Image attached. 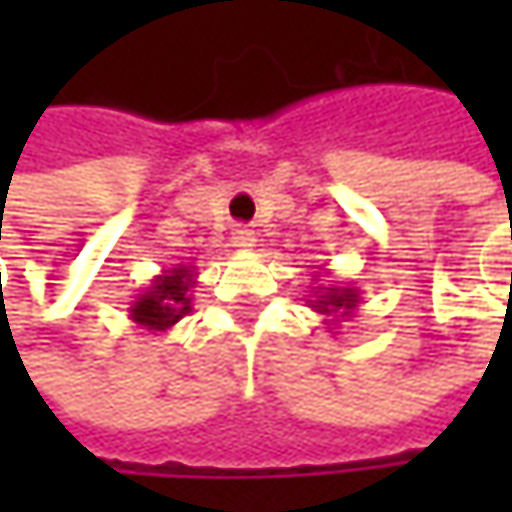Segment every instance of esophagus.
<instances>
[{"mask_svg": "<svg viewBox=\"0 0 512 512\" xmlns=\"http://www.w3.org/2000/svg\"><path fill=\"white\" fill-rule=\"evenodd\" d=\"M231 243H234V249L237 252H252L255 249V231H249V228H234V237H231Z\"/></svg>", "mask_w": 512, "mask_h": 512, "instance_id": "obj_1", "label": "esophagus"}]
</instances>
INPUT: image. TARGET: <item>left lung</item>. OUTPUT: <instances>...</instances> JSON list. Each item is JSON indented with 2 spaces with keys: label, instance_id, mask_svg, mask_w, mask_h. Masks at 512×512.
Masks as SVG:
<instances>
[{
  "label": "left lung",
  "instance_id": "left-lung-1",
  "mask_svg": "<svg viewBox=\"0 0 512 512\" xmlns=\"http://www.w3.org/2000/svg\"><path fill=\"white\" fill-rule=\"evenodd\" d=\"M320 278V272L314 275V281ZM311 311L323 314L326 329H335L341 320H350L361 305V290L353 284H317L311 287V296L305 299Z\"/></svg>",
  "mask_w": 512,
  "mask_h": 512
}]
</instances>
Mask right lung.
I'll list each match as a JSON object with an SVG mask.
<instances>
[{
  "instance_id": "right-lung-1",
  "label": "right lung",
  "mask_w": 512,
  "mask_h": 512,
  "mask_svg": "<svg viewBox=\"0 0 512 512\" xmlns=\"http://www.w3.org/2000/svg\"><path fill=\"white\" fill-rule=\"evenodd\" d=\"M198 269L192 263H174L151 278V284L130 302V320L151 335H165L192 311V287Z\"/></svg>"
}]
</instances>
